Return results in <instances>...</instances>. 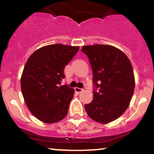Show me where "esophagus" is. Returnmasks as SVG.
Here are the masks:
<instances>
[{"instance_id":"esophagus-1","label":"esophagus","mask_w":154,"mask_h":154,"mask_svg":"<svg viewBox=\"0 0 154 154\" xmlns=\"http://www.w3.org/2000/svg\"><path fill=\"white\" fill-rule=\"evenodd\" d=\"M75 91L76 93H82V92L83 91V90L82 89V88H75Z\"/></svg>"}]
</instances>
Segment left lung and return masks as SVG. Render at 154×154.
<instances>
[{"mask_svg":"<svg viewBox=\"0 0 154 154\" xmlns=\"http://www.w3.org/2000/svg\"><path fill=\"white\" fill-rule=\"evenodd\" d=\"M93 74V99L85 104L88 115L95 122L107 124L126 111L135 89L131 62L122 51L109 45L83 46Z\"/></svg>","mask_w":154,"mask_h":154,"instance_id":"obj_1","label":"left lung"}]
</instances>
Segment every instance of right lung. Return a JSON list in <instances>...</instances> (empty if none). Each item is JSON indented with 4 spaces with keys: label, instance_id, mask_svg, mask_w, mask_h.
<instances>
[{
    "label": "right lung",
    "instance_id": "1",
    "mask_svg": "<svg viewBox=\"0 0 154 154\" xmlns=\"http://www.w3.org/2000/svg\"><path fill=\"white\" fill-rule=\"evenodd\" d=\"M79 46L54 44L40 48L28 59L21 89L29 110L37 119L51 124L66 116L75 91L61 85L64 67L77 54Z\"/></svg>",
    "mask_w": 154,
    "mask_h": 154
}]
</instances>
